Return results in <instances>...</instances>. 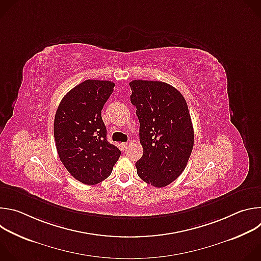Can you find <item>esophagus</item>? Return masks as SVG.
Returning <instances> with one entry per match:
<instances>
[{
  "label": "esophagus",
  "instance_id": "1",
  "mask_svg": "<svg viewBox=\"0 0 261 261\" xmlns=\"http://www.w3.org/2000/svg\"><path fill=\"white\" fill-rule=\"evenodd\" d=\"M128 145H129V142H122L121 143V146H122L123 150H124V148H126Z\"/></svg>",
  "mask_w": 261,
  "mask_h": 261
}]
</instances>
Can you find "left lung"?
<instances>
[{
  "instance_id": "left-lung-1",
  "label": "left lung",
  "mask_w": 261,
  "mask_h": 261,
  "mask_svg": "<svg viewBox=\"0 0 261 261\" xmlns=\"http://www.w3.org/2000/svg\"><path fill=\"white\" fill-rule=\"evenodd\" d=\"M129 86L143 148L135 163L137 174L154 187H165L184 171L193 150L194 131L187 102L166 83L133 81Z\"/></svg>"
}]
</instances>
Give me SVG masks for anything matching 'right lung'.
Instances as JSON below:
<instances>
[{
    "instance_id": "right-lung-1",
    "label": "right lung",
    "mask_w": 261,
    "mask_h": 261,
    "mask_svg": "<svg viewBox=\"0 0 261 261\" xmlns=\"http://www.w3.org/2000/svg\"><path fill=\"white\" fill-rule=\"evenodd\" d=\"M114 88L108 81H85L64 96L57 109L54 134L60 160L86 185L108 177L121 156L119 148L107 141L101 116Z\"/></svg>"
}]
</instances>
